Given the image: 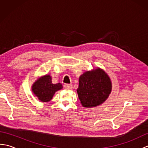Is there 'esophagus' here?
<instances>
[{
  "mask_svg": "<svg viewBox=\"0 0 148 148\" xmlns=\"http://www.w3.org/2000/svg\"><path fill=\"white\" fill-rule=\"evenodd\" d=\"M64 88L67 90H72V86L71 85V84H65L64 85Z\"/></svg>",
  "mask_w": 148,
  "mask_h": 148,
  "instance_id": "1",
  "label": "esophagus"
}]
</instances>
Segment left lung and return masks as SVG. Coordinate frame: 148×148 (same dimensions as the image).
<instances>
[{
	"label": "left lung",
	"mask_w": 148,
	"mask_h": 148,
	"mask_svg": "<svg viewBox=\"0 0 148 148\" xmlns=\"http://www.w3.org/2000/svg\"><path fill=\"white\" fill-rule=\"evenodd\" d=\"M111 88L108 74L98 68L81 75L77 92L82 106L92 108L101 104L108 98Z\"/></svg>",
	"instance_id": "1"
}]
</instances>
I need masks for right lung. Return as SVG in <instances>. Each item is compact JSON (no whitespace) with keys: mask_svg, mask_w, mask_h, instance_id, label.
Returning <instances> with one entry per match:
<instances>
[{"mask_svg":"<svg viewBox=\"0 0 148 148\" xmlns=\"http://www.w3.org/2000/svg\"><path fill=\"white\" fill-rule=\"evenodd\" d=\"M62 85L61 83L53 84L51 77L49 75L40 77L34 83L32 91L41 102H47L51 100L56 91L61 90Z\"/></svg>","mask_w":148,"mask_h":148,"instance_id":"1","label":"right lung"}]
</instances>
